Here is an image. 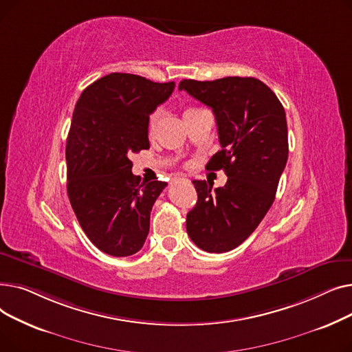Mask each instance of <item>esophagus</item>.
I'll use <instances>...</instances> for the list:
<instances>
[{"mask_svg":"<svg viewBox=\"0 0 352 352\" xmlns=\"http://www.w3.org/2000/svg\"><path fill=\"white\" fill-rule=\"evenodd\" d=\"M182 179H184V181H188V179H186V178H182Z\"/></svg>","mask_w":352,"mask_h":352,"instance_id":"1","label":"esophagus"}]
</instances>
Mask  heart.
<instances>
[{
  "mask_svg": "<svg viewBox=\"0 0 352 352\" xmlns=\"http://www.w3.org/2000/svg\"><path fill=\"white\" fill-rule=\"evenodd\" d=\"M198 109L199 108L188 107V108H186V111H184V116H188V114H191V113H194V111H198ZM160 118H161V111L160 109H154L153 113L148 116V120H146V131H148V134H153L155 131Z\"/></svg>",
  "mask_w": 352,
  "mask_h": 352,
  "instance_id": "1",
  "label": "heart"
}]
</instances>
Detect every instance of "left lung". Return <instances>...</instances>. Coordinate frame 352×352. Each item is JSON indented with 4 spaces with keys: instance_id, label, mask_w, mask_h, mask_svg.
<instances>
[{
    "instance_id": "1",
    "label": "left lung",
    "mask_w": 352,
    "mask_h": 352,
    "mask_svg": "<svg viewBox=\"0 0 352 352\" xmlns=\"http://www.w3.org/2000/svg\"><path fill=\"white\" fill-rule=\"evenodd\" d=\"M178 88L212 108L221 150L207 166L228 177L215 190L206 181H192L198 201L187 214V232L198 248L227 252L254 232L275 199L288 158L285 111L252 77L182 80Z\"/></svg>"
}]
</instances>
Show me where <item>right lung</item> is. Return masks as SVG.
<instances>
[{
    "label": "right lung",
    "mask_w": 352,
    "mask_h": 352,
    "mask_svg": "<svg viewBox=\"0 0 352 352\" xmlns=\"http://www.w3.org/2000/svg\"><path fill=\"white\" fill-rule=\"evenodd\" d=\"M175 82L113 72L88 85L74 108L65 146L67 191L89 241L113 256L138 252L155 199L166 187L133 174V154L150 148L146 120Z\"/></svg>",
    "instance_id": "obj_1"
}]
</instances>
